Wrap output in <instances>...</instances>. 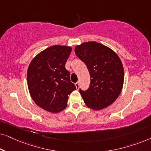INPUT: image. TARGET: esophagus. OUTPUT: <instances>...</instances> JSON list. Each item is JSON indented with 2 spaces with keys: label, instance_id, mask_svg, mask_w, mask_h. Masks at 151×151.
<instances>
[{
  "label": "esophagus",
  "instance_id": "1",
  "mask_svg": "<svg viewBox=\"0 0 151 151\" xmlns=\"http://www.w3.org/2000/svg\"><path fill=\"white\" fill-rule=\"evenodd\" d=\"M75 84H76V88H77V89H78V88H79V86H80V83H79V82H77Z\"/></svg>",
  "mask_w": 151,
  "mask_h": 151
}]
</instances>
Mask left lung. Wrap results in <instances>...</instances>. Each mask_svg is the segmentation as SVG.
Wrapping results in <instances>:
<instances>
[{
    "label": "left lung",
    "instance_id": "obj_1",
    "mask_svg": "<svg viewBox=\"0 0 151 151\" xmlns=\"http://www.w3.org/2000/svg\"><path fill=\"white\" fill-rule=\"evenodd\" d=\"M75 53L86 65L90 74L89 87L86 91L80 88L86 106L98 111L113 104L124 84V68L118 55L96 42L78 45Z\"/></svg>",
    "mask_w": 151,
    "mask_h": 151
}]
</instances>
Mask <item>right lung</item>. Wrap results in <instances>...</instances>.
<instances>
[{
	"mask_svg": "<svg viewBox=\"0 0 151 151\" xmlns=\"http://www.w3.org/2000/svg\"><path fill=\"white\" fill-rule=\"evenodd\" d=\"M71 47L53 45L38 53L27 70V85L35 103L45 111L58 113L67 107L76 86L70 80L65 63Z\"/></svg>",
	"mask_w": 151,
	"mask_h": 151,
	"instance_id": "right-lung-1",
	"label": "right lung"
}]
</instances>
